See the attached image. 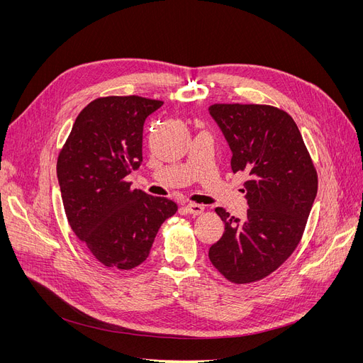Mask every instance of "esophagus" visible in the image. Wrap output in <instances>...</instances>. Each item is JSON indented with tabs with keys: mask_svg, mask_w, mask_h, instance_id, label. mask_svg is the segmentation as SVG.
I'll list each match as a JSON object with an SVG mask.
<instances>
[{
	"mask_svg": "<svg viewBox=\"0 0 363 363\" xmlns=\"http://www.w3.org/2000/svg\"><path fill=\"white\" fill-rule=\"evenodd\" d=\"M185 211H186V213H189V215L199 216V215H201V213L204 212V207H203L201 204H196V203H188V204L185 206Z\"/></svg>",
	"mask_w": 363,
	"mask_h": 363,
	"instance_id": "esophagus-1",
	"label": "esophagus"
}]
</instances>
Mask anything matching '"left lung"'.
<instances>
[{"mask_svg": "<svg viewBox=\"0 0 363 363\" xmlns=\"http://www.w3.org/2000/svg\"><path fill=\"white\" fill-rule=\"evenodd\" d=\"M208 113L231 148L233 172L250 177L241 189L245 218L216 208L225 231L208 259L231 282H253L296 250L316 199V170L289 113L259 104H215Z\"/></svg>", "mask_w": 363, "mask_h": 363, "instance_id": "8db88e82", "label": "left lung"}]
</instances>
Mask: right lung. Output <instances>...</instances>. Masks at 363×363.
<instances>
[{
  "instance_id": "obj_1",
  "label": "right lung",
  "mask_w": 363,
  "mask_h": 363,
  "mask_svg": "<svg viewBox=\"0 0 363 363\" xmlns=\"http://www.w3.org/2000/svg\"><path fill=\"white\" fill-rule=\"evenodd\" d=\"M162 106L137 95L94 100L76 118L57 162L72 231L110 269L141 264L162 223L178 211L126 181L143 163L144 123Z\"/></svg>"
}]
</instances>
